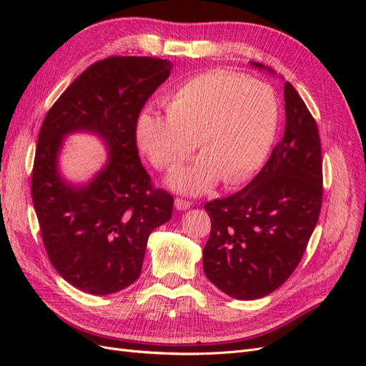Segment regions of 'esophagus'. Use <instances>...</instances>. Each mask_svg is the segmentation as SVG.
I'll return each instance as SVG.
<instances>
[{
  "label": "esophagus",
  "instance_id": "obj_1",
  "mask_svg": "<svg viewBox=\"0 0 366 366\" xmlns=\"http://www.w3.org/2000/svg\"><path fill=\"white\" fill-rule=\"evenodd\" d=\"M191 202L184 200V198H175V207L179 210H186L187 207H191Z\"/></svg>",
  "mask_w": 366,
  "mask_h": 366
}]
</instances>
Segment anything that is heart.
I'll return each instance as SVG.
<instances>
[{
  "mask_svg": "<svg viewBox=\"0 0 366 366\" xmlns=\"http://www.w3.org/2000/svg\"><path fill=\"white\" fill-rule=\"evenodd\" d=\"M166 116L143 113L136 125L140 149L159 169L171 171L191 156L202 157L171 177V186L202 194L218 179L244 182L267 159L280 125L273 88L246 74L217 70L177 86L164 101Z\"/></svg>",
  "mask_w": 366,
  "mask_h": 366,
  "instance_id": "1",
  "label": "heart"
}]
</instances>
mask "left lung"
<instances>
[{
    "mask_svg": "<svg viewBox=\"0 0 366 366\" xmlns=\"http://www.w3.org/2000/svg\"><path fill=\"white\" fill-rule=\"evenodd\" d=\"M261 67V64H253ZM285 129L258 175L239 192L204 204L210 235L203 269L235 299H259L301 262L322 206V149L316 120L284 84Z\"/></svg>",
    "mask_w": 366,
    "mask_h": 366,
    "instance_id": "1",
    "label": "left lung"
}]
</instances>
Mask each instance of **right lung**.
I'll use <instances>...</instances> for the list:
<instances>
[{
	"label": "right lung",
	"mask_w": 366,
	"mask_h": 366,
	"mask_svg": "<svg viewBox=\"0 0 366 366\" xmlns=\"http://www.w3.org/2000/svg\"><path fill=\"white\" fill-rule=\"evenodd\" d=\"M172 64L149 56H109L70 84L44 119L31 171V200L44 247L62 278L92 295L127 289L142 272L151 232L172 217L174 198L154 187L139 157L142 108L168 79ZM92 130L110 149L88 185L57 171L63 136Z\"/></svg>",
	"instance_id": "right-lung-1"
}]
</instances>
